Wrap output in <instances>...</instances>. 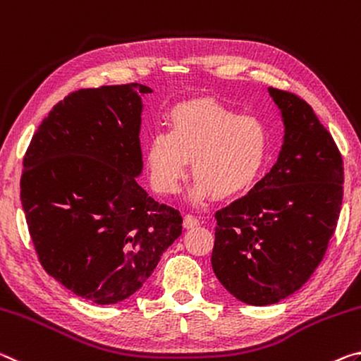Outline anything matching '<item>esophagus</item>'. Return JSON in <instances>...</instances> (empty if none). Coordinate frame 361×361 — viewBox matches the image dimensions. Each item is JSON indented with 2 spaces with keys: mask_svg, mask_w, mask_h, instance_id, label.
Returning a JSON list of instances; mask_svg holds the SVG:
<instances>
[{
  "mask_svg": "<svg viewBox=\"0 0 361 361\" xmlns=\"http://www.w3.org/2000/svg\"><path fill=\"white\" fill-rule=\"evenodd\" d=\"M200 226V219H197V217L192 216V214H185L184 216V227L185 228H195Z\"/></svg>",
  "mask_w": 361,
  "mask_h": 361,
  "instance_id": "34e87169",
  "label": "esophagus"
}]
</instances>
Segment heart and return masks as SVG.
I'll list each match as a JSON object with an SVG mask.
<instances>
[{
	"mask_svg": "<svg viewBox=\"0 0 361 361\" xmlns=\"http://www.w3.org/2000/svg\"><path fill=\"white\" fill-rule=\"evenodd\" d=\"M269 131L261 120L238 115L212 100L177 105L168 131L153 133L145 147V166L158 193L179 190L192 161V200H232L256 185L269 158Z\"/></svg>",
	"mask_w": 361,
	"mask_h": 361,
	"instance_id": "obj_1",
	"label": "heart"
}]
</instances>
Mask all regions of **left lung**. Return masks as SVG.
I'll use <instances>...</instances> for the list:
<instances>
[{
  "instance_id": "8db88e82",
  "label": "left lung",
  "mask_w": 361,
  "mask_h": 361,
  "mask_svg": "<svg viewBox=\"0 0 361 361\" xmlns=\"http://www.w3.org/2000/svg\"><path fill=\"white\" fill-rule=\"evenodd\" d=\"M281 110L279 159L246 197L216 212L212 270L230 294L270 305L305 285L338 226L344 163L333 135L296 94L269 87Z\"/></svg>"
}]
</instances>
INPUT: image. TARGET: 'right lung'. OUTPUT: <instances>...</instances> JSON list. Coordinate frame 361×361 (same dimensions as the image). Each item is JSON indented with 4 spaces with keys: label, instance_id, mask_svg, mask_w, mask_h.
<instances>
[{
    "label": "right lung",
    "instance_id": "right-lung-1",
    "mask_svg": "<svg viewBox=\"0 0 361 361\" xmlns=\"http://www.w3.org/2000/svg\"><path fill=\"white\" fill-rule=\"evenodd\" d=\"M139 82L80 90L52 107L23 157L20 200L38 261L94 304L144 285L182 233L180 212L149 197Z\"/></svg>",
    "mask_w": 361,
    "mask_h": 361
}]
</instances>
